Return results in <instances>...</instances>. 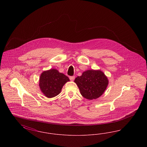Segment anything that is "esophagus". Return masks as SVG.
<instances>
[{
  "instance_id": "esophagus-1",
  "label": "esophagus",
  "mask_w": 147,
  "mask_h": 147,
  "mask_svg": "<svg viewBox=\"0 0 147 147\" xmlns=\"http://www.w3.org/2000/svg\"><path fill=\"white\" fill-rule=\"evenodd\" d=\"M69 79H70L71 81H74V80L75 79V77L74 76H72V77H69Z\"/></svg>"
}]
</instances>
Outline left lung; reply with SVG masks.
Listing matches in <instances>:
<instances>
[{
    "label": "left lung",
    "mask_w": 147,
    "mask_h": 147,
    "mask_svg": "<svg viewBox=\"0 0 147 147\" xmlns=\"http://www.w3.org/2000/svg\"><path fill=\"white\" fill-rule=\"evenodd\" d=\"M74 82L84 98L92 100L104 94L108 86L109 79L101 70L90 69L85 71L81 76L77 77Z\"/></svg>",
    "instance_id": "left-lung-1"
}]
</instances>
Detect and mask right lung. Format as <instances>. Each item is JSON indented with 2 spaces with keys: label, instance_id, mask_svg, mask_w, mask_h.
Wrapping results in <instances>:
<instances>
[{
  "label": "right lung",
  "instance_id": "right-lung-1",
  "mask_svg": "<svg viewBox=\"0 0 147 147\" xmlns=\"http://www.w3.org/2000/svg\"><path fill=\"white\" fill-rule=\"evenodd\" d=\"M70 80L63 73L56 69L43 71L39 79L40 89L47 98H52L58 95L64 85Z\"/></svg>",
  "mask_w": 147,
  "mask_h": 147
}]
</instances>
